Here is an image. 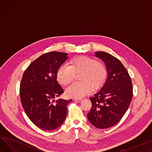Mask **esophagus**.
<instances>
[{"mask_svg": "<svg viewBox=\"0 0 152 152\" xmlns=\"http://www.w3.org/2000/svg\"><path fill=\"white\" fill-rule=\"evenodd\" d=\"M75 100L77 102H81L83 100V99H75Z\"/></svg>", "mask_w": 152, "mask_h": 152, "instance_id": "34e87169", "label": "esophagus"}]
</instances>
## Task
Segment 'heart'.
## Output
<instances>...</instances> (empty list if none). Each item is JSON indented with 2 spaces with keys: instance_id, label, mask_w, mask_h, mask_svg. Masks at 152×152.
Listing matches in <instances>:
<instances>
[{
  "instance_id": "heart-1",
  "label": "heart",
  "mask_w": 152,
  "mask_h": 152,
  "mask_svg": "<svg viewBox=\"0 0 152 152\" xmlns=\"http://www.w3.org/2000/svg\"><path fill=\"white\" fill-rule=\"evenodd\" d=\"M81 82L74 83L66 89L68 97L81 98L91 91L92 87L97 89L104 83L107 77V69L105 64L89 56H80L71 61L70 66L64 64L57 73L58 81L66 86L73 80L75 74L80 73Z\"/></svg>"
}]
</instances>
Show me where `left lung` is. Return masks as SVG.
<instances>
[{"mask_svg":"<svg viewBox=\"0 0 152 152\" xmlns=\"http://www.w3.org/2000/svg\"><path fill=\"white\" fill-rule=\"evenodd\" d=\"M95 57L105 63L108 77L102 88L90 98L92 107L87 115L95 127L106 129L116 125L128 109L133 95L132 83L128 71L114 56L97 52Z\"/></svg>","mask_w":152,"mask_h":152,"instance_id":"8db88e82","label":"left lung"}]
</instances>
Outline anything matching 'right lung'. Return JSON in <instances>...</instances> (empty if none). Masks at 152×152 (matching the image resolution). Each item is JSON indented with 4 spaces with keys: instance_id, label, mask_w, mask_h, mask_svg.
Segmentation results:
<instances>
[{
    "instance_id": "right-lung-1",
    "label": "right lung",
    "mask_w": 152,
    "mask_h": 152,
    "mask_svg": "<svg viewBox=\"0 0 152 152\" xmlns=\"http://www.w3.org/2000/svg\"><path fill=\"white\" fill-rule=\"evenodd\" d=\"M68 53L50 52L40 56L24 72L20 95L23 108L30 120L39 128L52 131L65 119L72 100L55 99L63 93L57 81V73Z\"/></svg>"
}]
</instances>
